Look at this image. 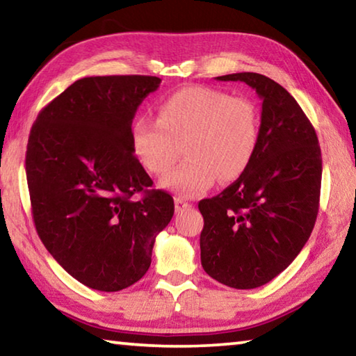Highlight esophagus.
<instances>
[{
    "label": "esophagus",
    "mask_w": 356,
    "mask_h": 356,
    "mask_svg": "<svg viewBox=\"0 0 356 356\" xmlns=\"http://www.w3.org/2000/svg\"><path fill=\"white\" fill-rule=\"evenodd\" d=\"M174 204H176V210L177 212H182V210H188L191 207V202H188L184 197L176 196L174 197Z\"/></svg>",
    "instance_id": "obj_1"
}]
</instances>
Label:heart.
<instances>
[{
	"instance_id": "1",
	"label": "heart",
	"mask_w": 356,
	"mask_h": 356,
	"mask_svg": "<svg viewBox=\"0 0 356 356\" xmlns=\"http://www.w3.org/2000/svg\"><path fill=\"white\" fill-rule=\"evenodd\" d=\"M259 143V111L250 99L220 89L191 86L165 99L156 120L138 118L130 144L138 161L155 176L171 170L184 144L186 159L161 179V186L184 197L197 196L248 170Z\"/></svg>"
}]
</instances>
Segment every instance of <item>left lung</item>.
Returning <instances> with one entry per match:
<instances>
[{
	"label": "left lung",
	"mask_w": 356,
	"mask_h": 356,
	"mask_svg": "<svg viewBox=\"0 0 356 356\" xmlns=\"http://www.w3.org/2000/svg\"><path fill=\"white\" fill-rule=\"evenodd\" d=\"M216 80L248 84L262 100V111L248 170L197 206L204 216L201 264L221 284L254 289L284 272L314 229L321 146L297 100L272 78L242 72Z\"/></svg>",
	"instance_id": "left-lung-1"
}]
</instances>
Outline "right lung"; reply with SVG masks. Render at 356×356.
I'll return each mask as SVG.
<instances>
[{
	"label": "right lung",
	"instance_id": "add662e5",
	"mask_svg": "<svg viewBox=\"0 0 356 356\" xmlns=\"http://www.w3.org/2000/svg\"><path fill=\"white\" fill-rule=\"evenodd\" d=\"M159 76H86L39 113L26 150L33 218L42 243L81 284L118 292L150 267L171 195L134 155L130 129ZM143 191V200L133 195Z\"/></svg>",
	"mask_w": 356,
	"mask_h": 356
}]
</instances>
